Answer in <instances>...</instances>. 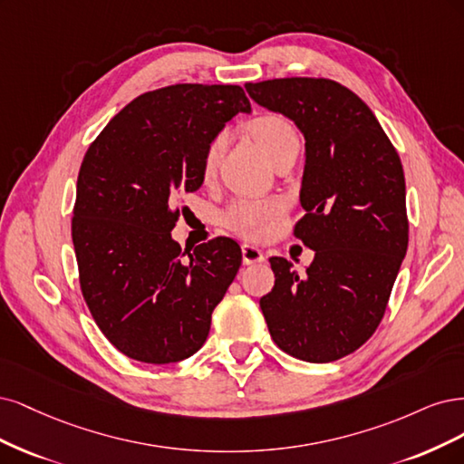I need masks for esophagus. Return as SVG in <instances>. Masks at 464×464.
<instances>
[{
  "label": "esophagus",
  "instance_id": "esophagus-1",
  "mask_svg": "<svg viewBox=\"0 0 464 464\" xmlns=\"http://www.w3.org/2000/svg\"><path fill=\"white\" fill-rule=\"evenodd\" d=\"M243 250V262L246 266H252V264H260L266 260V254L258 248V246H252V245H243L241 246Z\"/></svg>",
  "mask_w": 464,
  "mask_h": 464
}]
</instances>
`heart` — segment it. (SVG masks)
Here are the masks:
<instances>
[{
  "mask_svg": "<svg viewBox=\"0 0 464 464\" xmlns=\"http://www.w3.org/2000/svg\"><path fill=\"white\" fill-rule=\"evenodd\" d=\"M252 139L260 144L267 158L274 160L283 148L298 142V134L293 125L283 115L262 113L254 117L246 125ZM227 137L219 132L208 142L202 156V177L212 179L219 168V161L226 152ZM283 212V202L279 198H245L237 200L226 214L227 227L245 238L258 241L272 233L277 218Z\"/></svg>",
  "mask_w": 464,
  "mask_h": 464,
  "instance_id": "obj_1",
  "label": "heart"
}]
</instances>
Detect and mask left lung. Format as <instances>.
<instances>
[{
  "mask_svg": "<svg viewBox=\"0 0 464 464\" xmlns=\"http://www.w3.org/2000/svg\"><path fill=\"white\" fill-rule=\"evenodd\" d=\"M245 88L304 134L306 214L295 237L316 252L303 274L270 258L276 285L260 308L281 351L332 362L364 345L383 318L409 246L405 173L376 115L347 86L291 77Z\"/></svg>",
  "mask_w": 464,
  "mask_h": 464,
  "instance_id": "left-lung-1",
  "label": "left lung"
}]
</instances>
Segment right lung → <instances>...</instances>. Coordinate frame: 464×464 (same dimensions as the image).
<instances>
[{
    "label": "right lung",
    "mask_w": 464,
    "mask_h": 464,
    "mask_svg": "<svg viewBox=\"0 0 464 464\" xmlns=\"http://www.w3.org/2000/svg\"><path fill=\"white\" fill-rule=\"evenodd\" d=\"M250 102L237 84H173L134 98L88 148L77 179L72 245L94 322L134 361L169 364L197 353L241 267L233 238L188 260L171 229L181 197L204 183L208 142Z\"/></svg>",
    "instance_id": "add662e5"
}]
</instances>
